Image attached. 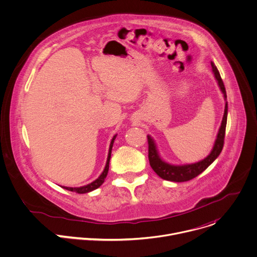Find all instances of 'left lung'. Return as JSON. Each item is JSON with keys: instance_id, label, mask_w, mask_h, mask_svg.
Instances as JSON below:
<instances>
[{"instance_id": "obj_1", "label": "left lung", "mask_w": 257, "mask_h": 257, "mask_svg": "<svg viewBox=\"0 0 257 257\" xmlns=\"http://www.w3.org/2000/svg\"><path fill=\"white\" fill-rule=\"evenodd\" d=\"M212 68V73L214 75L215 80L217 81L218 87L224 94V98L226 100L225 104V113L222 120L221 127L218 129L216 139L214 141L213 148L210 152V154L203 160L194 163V164H187V165H172L167 162H165L157 149V144L153 137L151 135H148V141H149V160L150 165L153 168V170L159 175L162 179L172 182H185L189 181L195 177H197L199 174H201L206 168H208L209 165H211L215 159L221 154L223 146H224V139H225V132H226V125H227V117H228V101H227V93L226 88L224 85V82L219 75V72L215 65L211 62L210 63Z\"/></svg>"}]
</instances>
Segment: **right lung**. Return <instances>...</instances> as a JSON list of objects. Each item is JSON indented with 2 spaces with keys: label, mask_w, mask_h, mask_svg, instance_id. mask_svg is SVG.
Listing matches in <instances>:
<instances>
[{
  "label": "right lung",
  "mask_w": 257,
  "mask_h": 257,
  "mask_svg": "<svg viewBox=\"0 0 257 257\" xmlns=\"http://www.w3.org/2000/svg\"><path fill=\"white\" fill-rule=\"evenodd\" d=\"M117 137V134L113 137L112 141H111V144H109V149H108V155H107V159H106V163H105V167L102 171V173L100 174V176L94 180L93 182L89 183V184L85 185V186H81V187H65L63 186L62 188L66 189V190H69V191H73V192H76V193H79V194H83V193H88L92 190H95L97 189L102 183L104 182V179L107 175V172H108V164H109V160H111V154H112V149H113V144H114V141Z\"/></svg>",
  "instance_id": "right-lung-1"
}]
</instances>
